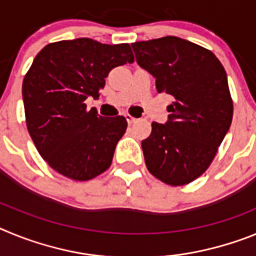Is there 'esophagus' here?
<instances>
[{
  "label": "esophagus",
  "instance_id": "obj_1",
  "mask_svg": "<svg viewBox=\"0 0 256 256\" xmlns=\"http://www.w3.org/2000/svg\"><path fill=\"white\" fill-rule=\"evenodd\" d=\"M126 122H128V124H133L138 120V119H136V118H133L132 115H130V114L126 115Z\"/></svg>",
  "mask_w": 256,
  "mask_h": 256
}]
</instances>
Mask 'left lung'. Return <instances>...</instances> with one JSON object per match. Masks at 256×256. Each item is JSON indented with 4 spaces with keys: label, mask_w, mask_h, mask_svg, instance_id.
Listing matches in <instances>:
<instances>
[{
    "label": "left lung",
    "mask_w": 256,
    "mask_h": 256,
    "mask_svg": "<svg viewBox=\"0 0 256 256\" xmlns=\"http://www.w3.org/2000/svg\"><path fill=\"white\" fill-rule=\"evenodd\" d=\"M130 46L158 92L174 97L168 122H154L142 141L146 166L169 186L187 184L209 168L232 123L224 68L210 50L173 36Z\"/></svg>",
    "instance_id": "8db88e82"
}]
</instances>
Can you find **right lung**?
<instances>
[{
    "label": "right lung",
    "mask_w": 256,
    "mask_h": 256,
    "mask_svg": "<svg viewBox=\"0 0 256 256\" xmlns=\"http://www.w3.org/2000/svg\"><path fill=\"white\" fill-rule=\"evenodd\" d=\"M133 61L128 44L91 38L58 40L38 52L22 80V101L29 134L54 170L90 180L112 165L126 118H102L84 101L98 98L112 68Z\"/></svg>",
    "instance_id": "1"
}]
</instances>
